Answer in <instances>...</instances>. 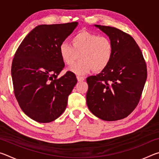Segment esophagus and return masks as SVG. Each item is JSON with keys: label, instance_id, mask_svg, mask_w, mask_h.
Here are the masks:
<instances>
[{"label": "esophagus", "instance_id": "esophagus-1", "mask_svg": "<svg viewBox=\"0 0 159 159\" xmlns=\"http://www.w3.org/2000/svg\"><path fill=\"white\" fill-rule=\"evenodd\" d=\"M77 79L79 81H82V80H85V78L83 76H77Z\"/></svg>", "mask_w": 159, "mask_h": 159}]
</instances>
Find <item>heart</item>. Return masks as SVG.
<instances>
[{"label": "heart", "instance_id": "heart-1", "mask_svg": "<svg viewBox=\"0 0 159 159\" xmlns=\"http://www.w3.org/2000/svg\"><path fill=\"white\" fill-rule=\"evenodd\" d=\"M114 54L111 40L105 36L80 31L71 39V45L64 42L60 45L61 60L72 65L79 57L81 59L69 70L76 74H84L93 70L100 72L111 62Z\"/></svg>", "mask_w": 159, "mask_h": 159}]
</instances>
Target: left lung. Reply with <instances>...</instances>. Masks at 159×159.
<instances>
[{
	"label": "left lung",
	"mask_w": 159,
	"mask_h": 159,
	"mask_svg": "<svg viewBox=\"0 0 159 159\" xmlns=\"http://www.w3.org/2000/svg\"><path fill=\"white\" fill-rule=\"evenodd\" d=\"M95 26L111 40L114 54L105 69L86 79V102L90 111L100 119H123L133 111L140 99L147 78L146 61L130 35L111 26Z\"/></svg>",
	"instance_id": "8db88e82"
}]
</instances>
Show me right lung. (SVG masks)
<instances>
[{"instance_id":"right-lung-1","label":"right lung","mask_w":159,"mask_h":159,"mask_svg":"<svg viewBox=\"0 0 159 159\" xmlns=\"http://www.w3.org/2000/svg\"><path fill=\"white\" fill-rule=\"evenodd\" d=\"M78 22L37 26L26 36L13 58L15 96L26 115L39 123L52 122L64 111L77 83L73 72L58 78L64 63L60 45Z\"/></svg>"}]
</instances>
